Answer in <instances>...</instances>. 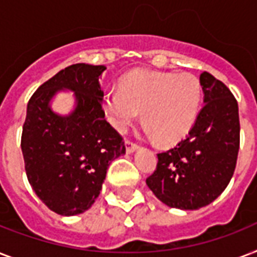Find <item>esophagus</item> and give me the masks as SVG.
<instances>
[{"label":"esophagus","instance_id":"obj_1","mask_svg":"<svg viewBox=\"0 0 257 257\" xmlns=\"http://www.w3.org/2000/svg\"><path fill=\"white\" fill-rule=\"evenodd\" d=\"M125 149H126V153H133V152H136L137 149H139V145L132 143V141L126 140L125 141Z\"/></svg>","mask_w":257,"mask_h":257}]
</instances>
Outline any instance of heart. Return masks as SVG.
Listing matches in <instances>:
<instances>
[{"mask_svg": "<svg viewBox=\"0 0 257 257\" xmlns=\"http://www.w3.org/2000/svg\"><path fill=\"white\" fill-rule=\"evenodd\" d=\"M201 85L191 73L133 70L102 97V109L118 132H126L141 117L147 132L163 144L181 140L195 124Z\"/></svg>", "mask_w": 257, "mask_h": 257, "instance_id": "heart-1", "label": "heart"}]
</instances>
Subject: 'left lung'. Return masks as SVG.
<instances>
[{"label": "left lung", "mask_w": 257, "mask_h": 257, "mask_svg": "<svg viewBox=\"0 0 257 257\" xmlns=\"http://www.w3.org/2000/svg\"><path fill=\"white\" fill-rule=\"evenodd\" d=\"M204 106L175 148L159 153L147 185L165 205L193 211L211 204L231 181L240 144L237 101L212 74H200Z\"/></svg>", "instance_id": "left-lung-1"}]
</instances>
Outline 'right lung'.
<instances>
[{
    "mask_svg": "<svg viewBox=\"0 0 257 257\" xmlns=\"http://www.w3.org/2000/svg\"><path fill=\"white\" fill-rule=\"evenodd\" d=\"M104 65L74 64L44 82L29 100L21 149L30 185L61 216L84 213L100 195L108 167L125 155L121 136L105 120ZM74 92L68 115L51 108L58 92Z\"/></svg>",
    "mask_w": 257,
    "mask_h": 257,
    "instance_id": "add662e5",
    "label": "right lung"
}]
</instances>
